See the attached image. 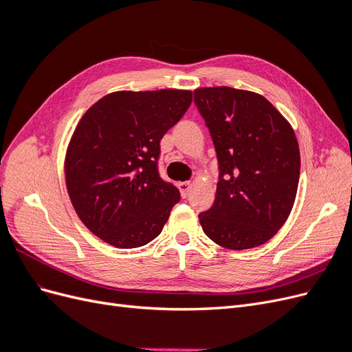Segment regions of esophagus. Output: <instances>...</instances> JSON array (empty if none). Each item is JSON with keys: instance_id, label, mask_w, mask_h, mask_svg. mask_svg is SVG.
<instances>
[{"instance_id": "obj_1", "label": "esophagus", "mask_w": 352, "mask_h": 352, "mask_svg": "<svg viewBox=\"0 0 352 352\" xmlns=\"http://www.w3.org/2000/svg\"><path fill=\"white\" fill-rule=\"evenodd\" d=\"M177 186H179V190H180V195L186 198L190 192V186H192V185H190L189 182H180Z\"/></svg>"}]
</instances>
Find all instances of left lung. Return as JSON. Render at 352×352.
<instances>
[{
  "label": "left lung",
  "mask_w": 352,
  "mask_h": 352,
  "mask_svg": "<svg viewBox=\"0 0 352 352\" xmlns=\"http://www.w3.org/2000/svg\"><path fill=\"white\" fill-rule=\"evenodd\" d=\"M194 101L219 162L212 207L198 216L206 235L228 250H250L276 235L294 207L300 146L292 126L263 95L198 88Z\"/></svg>",
  "instance_id": "left-lung-1"
}]
</instances>
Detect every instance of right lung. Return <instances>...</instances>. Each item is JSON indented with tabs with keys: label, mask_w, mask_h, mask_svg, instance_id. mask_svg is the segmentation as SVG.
Here are the masks:
<instances>
[{
	"label": "right lung",
	"mask_w": 352,
	"mask_h": 352,
	"mask_svg": "<svg viewBox=\"0 0 352 352\" xmlns=\"http://www.w3.org/2000/svg\"><path fill=\"white\" fill-rule=\"evenodd\" d=\"M190 102L184 89L117 91L82 116L65 173L72 204L94 235L138 248L162 233L180 192L158 175L160 141Z\"/></svg>",
	"instance_id": "add662e5"
}]
</instances>
